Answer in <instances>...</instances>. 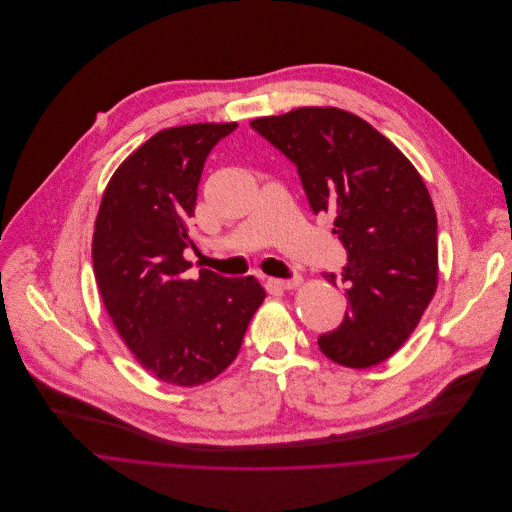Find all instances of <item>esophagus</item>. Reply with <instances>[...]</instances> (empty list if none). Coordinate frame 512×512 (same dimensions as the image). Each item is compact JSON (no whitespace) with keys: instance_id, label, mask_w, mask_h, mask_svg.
<instances>
[{"instance_id":"obj_1","label":"esophagus","mask_w":512,"mask_h":512,"mask_svg":"<svg viewBox=\"0 0 512 512\" xmlns=\"http://www.w3.org/2000/svg\"><path fill=\"white\" fill-rule=\"evenodd\" d=\"M272 284L278 286V288H282V290H292V288H296V286L300 284V276H292V278H274Z\"/></svg>"}]
</instances>
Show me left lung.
<instances>
[{"mask_svg":"<svg viewBox=\"0 0 512 512\" xmlns=\"http://www.w3.org/2000/svg\"><path fill=\"white\" fill-rule=\"evenodd\" d=\"M250 127L296 165L311 210L335 214L347 250L343 323L319 337L335 363L367 369L418 327L438 284V220L416 167L369 123L341 109L304 107Z\"/></svg>","mask_w":512,"mask_h":512,"instance_id":"left-lung-1","label":"left lung"}]
</instances>
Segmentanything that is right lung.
<instances>
[{"mask_svg":"<svg viewBox=\"0 0 512 512\" xmlns=\"http://www.w3.org/2000/svg\"><path fill=\"white\" fill-rule=\"evenodd\" d=\"M236 127L185 125L151 137L115 171L94 224L92 266L107 313L137 361L173 385L220 375L266 296L254 276L185 274L203 165Z\"/></svg>","mask_w":512,"mask_h":512,"instance_id":"obj_1","label":"right lung"}]
</instances>
